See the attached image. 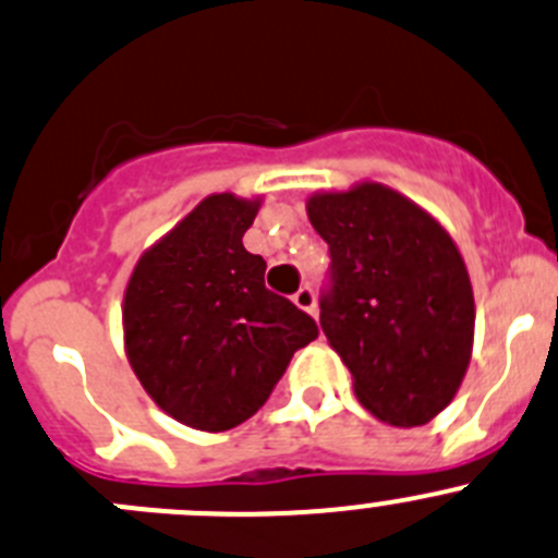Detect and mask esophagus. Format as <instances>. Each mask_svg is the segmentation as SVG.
<instances>
[{
    "label": "esophagus",
    "instance_id": "esophagus-1",
    "mask_svg": "<svg viewBox=\"0 0 558 558\" xmlns=\"http://www.w3.org/2000/svg\"><path fill=\"white\" fill-rule=\"evenodd\" d=\"M291 300H294L296 307H302V311H307L311 316H316V311H318V307H316V291H313L311 286H302V289H296Z\"/></svg>",
    "mask_w": 558,
    "mask_h": 558
}]
</instances>
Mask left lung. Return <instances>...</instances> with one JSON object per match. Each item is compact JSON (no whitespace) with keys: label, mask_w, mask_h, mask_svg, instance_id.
<instances>
[{"label":"left lung","mask_w":558,"mask_h":558,"mask_svg":"<svg viewBox=\"0 0 558 558\" xmlns=\"http://www.w3.org/2000/svg\"><path fill=\"white\" fill-rule=\"evenodd\" d=\"M329 245L322 322L354 392L389 425L430 423L461 387L474 294L452 236L400 193L362 182L307 202Z\"/></svg>","instance_id":"left-lung-1"}]
</instances>
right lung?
Listing matches in <instances>:
<instances>
[{
	"instance_id": "obj_1",
	"label": "right lung",
	"mask_w": 558,
	"mask_h": 558,
	"mask_svg": "<svg viewBox=\"0 0 558 558\" xmlns=\"http://www.w3.org/2000/svg\"><path fill=\"white\" fill-rule=\"evenodd\" d=\"M258 202L209 196L149 247L124 291V349L149 398L198 430L256 414L296 349L318 338L305 311L264 286L242 245Z\"/></svg>"
}]
</instances>
